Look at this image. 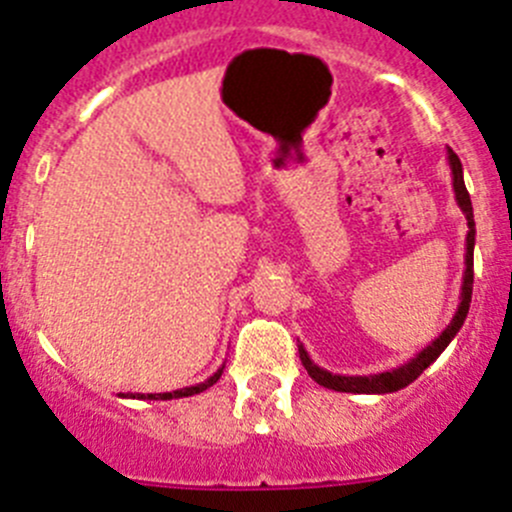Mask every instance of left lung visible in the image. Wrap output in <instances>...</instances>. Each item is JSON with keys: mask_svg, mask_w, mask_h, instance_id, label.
<instances>
[{"mask_svg": "<svg viewBox=\"0 0 512 512\" xmlns=\"http://www.w3.org/2000/svg\"><path fill=\"white\" fill-rule=\"evenodd\" d=\"M447 161H450L452 169V189H455V199L457 207L462 209L467 219V245H465V275H462V293H460V305H457L455 315H452L450 326L444 328L427 348L417 353L414 358H409L407 364L396 366V369L384 371V374H369V376H341V374H331V371L321 369L318 364H313V358L308 356L305 346L300 343V361H303L305 371H308L310 379L315 384L326 386V389L333 391H346V394H391V391H399L404 386L412 384L414 379L422 376V371L427 366H432L434 361L439 358V353L444 348L450 346L452 338L457 336V331L462 328L467 318V310H470V300H472V278H475V270H472V255H475V217H472V202L470 194H467L465 186V176H462V164L457 159V154L452 148H447Z\"/></svg>", "mask_w": 512, "mask_h": 512, "instance_id": "8db88e82", "label": "left lung"}]
</instances>
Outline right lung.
Segmentation results:
<instances>
[{
    "instance_id": "right-lung-1",
    "label": "right lung",
    "mask_w": 512,
    "mask_h": 512,
    "mask_svg": "<svg viewBox=\"0 0 512 512\" xmlns=\"http://www.w3.org/2000/svg\"><path fill=\"white\" fill-rule=\"evenodd\" d=\"M224 366H219L217 371H214L212 376H209L207 381H202V384L197 386H186V389H176V391H169V394H128L131 399H181V396H191V394H199V391L209 389L212 384H217L219 376H222Z\"/></svg>"
}]
</instances>
